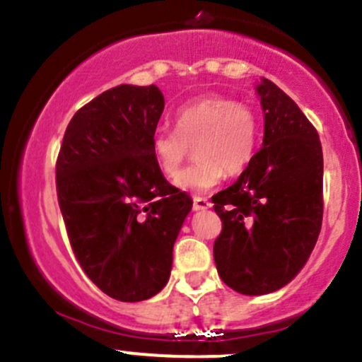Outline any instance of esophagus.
<instances>
[{"label":"esophagus","mask_w":362,"mask_h":362,"mask_svg":"<svg viewBox=\"0 0 362 362\" xmlns=\"http://www.w3.org/2000/svg\"><path fill=\"white\" fill-rule=\"evenodd\" d=\"M207 207H211L209 200L204 199V197H193V209L204 211V209H207Z\"/></svg>","instance_id":"1"}]
</instances>
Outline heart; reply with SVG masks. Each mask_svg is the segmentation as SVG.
Listing matches in <instances>:
<instances>
[{
	"mask_svg": "<svg viewBox=\"0 0 362 362\" xmlns=\"http://www.w3.org/2000/svg\"><path fill=\"white\" fill-rule=\"evenodd\" d=\"M259 144V119L252 107L227 96H204L176 112V130L158 128L151 151L160 173L176 180L189 148L196 146L197 162L177 180L192 192L214 188L225 174L243 173Z\"/></svg>",
	"mask_w": 362,
	"mask_h": 362,
	"instance_id": "obj_1",
	"label": "heart"
}]
</instances>
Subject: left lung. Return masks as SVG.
<instances>
[{
  "label": "left lung",
  "instance_id": "1",
  "mask_svg": "<svg viewBox=\"0 0 362 362\" xmlns=\"http://www.w3.org/2000/svg\"><path fill=\"white\" fill-rule=\"evenodd\" d=\"M262 149L239 180L213 195L221 232L213 246L221 280L239 294L287 285L310 257L324 214V158L317 130L291 96L267 78Z\"/></svg>",
  "mask_w": 362,
  "mask_h": 362
}]
</instances>
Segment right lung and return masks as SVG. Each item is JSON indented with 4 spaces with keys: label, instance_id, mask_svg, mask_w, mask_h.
<instances>
[{
    "label": "right lung",
    "instance_id": "add662e5",
    "mask_svg": "<svg viewBox=\"0 0 362 362\" xmlns=\"http://www.w3.org/2000/svg\"><path fill=\"white\" fill-rule=\"evenodd\" d=\"M165 107L151 86L107 89L74 114L56 160L71 250L109 298L137 303L165 287L192 199L160 173L151 139Z\"/></svg>",
    "mask_w": 362,
    "mask_h": 362
}]
</instances>
